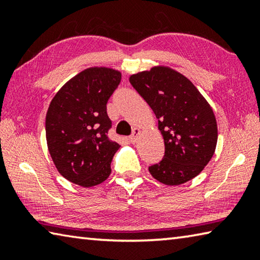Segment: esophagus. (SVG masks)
Listing matches in <instances>:
<instances>
[{"label":"esophagus","mask_w":260,"mask_h":260,"mask_svg":"<svg viewBox=\"0 0 260 260\" xmlns=\"http://www.w3.org/2000/svg\"><path fill=\"white\" fill-rule=\"evenodd\" d=\"M140 134H141V129H140V128H134V129H133V134H132V135L129 136V141H131V142H132V143H135L136 141H138Z\"/></svg>","instance_id":"34e87169"}]
</instances>
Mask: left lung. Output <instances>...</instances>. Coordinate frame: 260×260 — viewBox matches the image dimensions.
<instances>
[{"label": "left lung", "instance_id": "left-lung-1", "mask_svg": "<svg viewBox=\"0 0 260 260\" xmlns=\"http://www.w3.org/2000/svg\"><path fill=\"white\" fill-rule=\"evenodd\" d=\"M129 82L152 109L164 139V158L149 172L167 186L195 178L212 158L218 140L208 101L189 79L167 67L132 74Z\"/></svg>", "mask_w": 260, "mask_h": 260}]
</instances>
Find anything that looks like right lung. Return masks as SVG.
Segmentation results:
<instances>
[{"mask_svg": "<svg viewBox=\"0 0 260 260\" xmlns=\"http://www.w3.org/2000/svg\"><path fill=\"white\" fill-rule=\"evenodd\" d=\"M117 70L95 67L78 73L57 91L46 116L48 150L56 169L79 186H98L109 178L119 144L109 140L110 96L120 83Z\"/></svg>", "mask_w": 260, "mask_h": 260, "instance_id": "1", "label": "right lung"}]
</instances>
